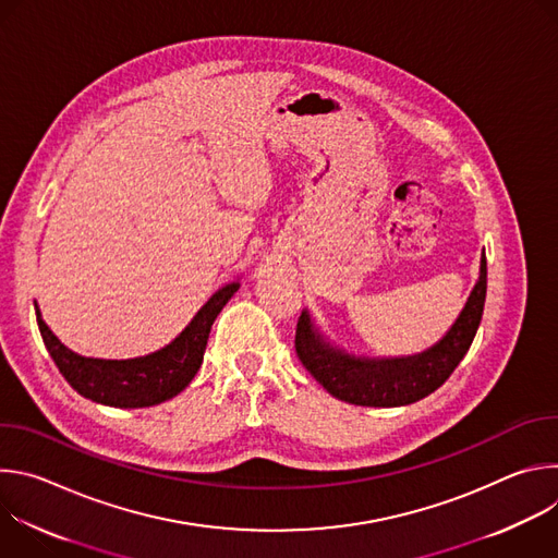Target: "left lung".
Returning a JSON list of instances; mask_svg holds the SVG:
<instances>
[{
  "instance_id": "obj_1",
  "label": "left lung",
  "mask_w": 558,
  "mask_h": 558,
  "mask_svg": "<svg viewBox=\"0 0 558 558\" xmlns=\"http://www.w3.org/2000/svg\"><path fill=\"white\" fill-rule=\"evenodd\" d=\"M488 289L486 254L461 313L439 342L415 355H355L331 342L315 325L308 308L295 329V353L304 368L333 397L355 407H407L437 390L468 353L482 325Z\"/></svg>"
}]
</instances>
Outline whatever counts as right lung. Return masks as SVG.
<instances>
[{"mask_svg":"<svg viewBox=\"0 0 558 558\" xmlns=\"http://www.w3.org/2000/svg\"><path fill=\"white\" fill-rule=\"evenodd\" d=\"M238 287H241V280L220 287L170 344L130 360L78 355L61 344V340L48 329L37 302L35 313L50 357L78 395L104 407L143 409L168 402L190 386L203 364L211 325Z\"/></svg>","mask_w":558,"mask_h":558,"instance_id":"1","label":"right lung"}]
</instances>
